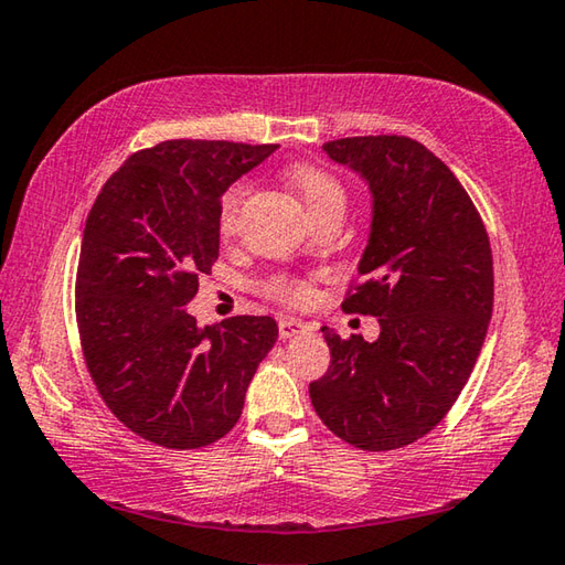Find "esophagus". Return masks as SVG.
Listing matches in <instances>:
<instances>
[{"instance_id":"1","label":"esophagus","mask_w":565,"mask_h":565,"mask_svg":"<svg viewBox=\"0 0 565 565\" xmlns=\"http://www.w3.org/2000/svg\"><path fill=\"white\" fill-rule=\"evenodd\" d=\"M303 331H309V326L299 318H279V335L281 338H291V335H299Z\"/></svg>"}]
</instances>
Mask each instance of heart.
<instances>
[{"mask_svg": "<svg viewBox=\"0 0 565 565\" xmlns=\"http://www.w3.org/2000/svg\"><path fill=\"white\" fill-rule=\"evenodd\" d=\"M289 182L296 190V194L301 198V202L306 204V210H309L311 220L316 214H321L331 207H343L345 204V188L341 184V180L316 166H294L289 170ZM242 198H244L242 182H234L224 190L220 200V210H217V230L222 237H230L234 227H237ZM259 291L266 296V299L286 303V306H301L311 299V286L303 279H299V276H291V274L266 276L264 281H259Z\"/></svg>", "mask_w": 565, "mask_h": 565, "instance_id": "b5f03b06", "label": "heart"}]
</instances>
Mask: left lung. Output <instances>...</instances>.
Here are the masks:
<instances>
[{
  "mask_svg": "<svg viewBox=\"0 0 565 565\" xmlns=\"http://www.w3.org/2000/svg\"><path fill=\"white\" fill-rule=\"evenodd\" d=\"M326 156L371 184V239L345 313L375 316L377 341L321 328L331 365L309 385L316 415L367 452L435 429L467 385L491 306L494 264L475 202L455 172L407 136L323 142Z\"/></svg>",
  "mask_w": 565,
  "mask_h": 565,
  "instance_id": "1",
  "label": "left lung"
}]
</instances>
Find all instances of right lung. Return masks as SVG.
I'll return each instance as SVG.
<instances>
[{
    "label": "right lung",
    "instance_id": "add662e5",
    "mask_svg": "<svg viewBox=\"0 0 565 565\" xmlns=\"http://www.w3.org/2000/svg\"><path fill=\"white\" fill-rule=\"evenodd\" d=\"M276 146L166 140L132 152L88 212L76 323L98 395L130 433L168 449L217 443L279 335L269 316L198 328L188 306L220 256L224 190Z\"/></svg>",
    "mask_w": 565,
    "mask_h": 565
}]
</instances>
